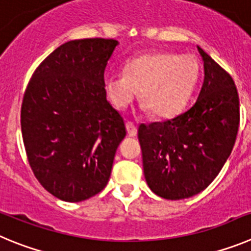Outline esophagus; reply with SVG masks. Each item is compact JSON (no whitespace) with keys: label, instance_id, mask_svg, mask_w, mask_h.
Instances as JSON below:
<instances>
[{"label":"esophagus","instance_id":"1","mask_svg":"<svg viewBox=\"0 0 251 251\" xmlns=\"http://www.w3.org/2000/svg\"><path fill=\"white\" fill-rule=\"evenodd\" d=\"M126 130H127L128 136H131V137L136 136L137 128H136V126L134 125V124L131 123V121H127V123H126Z\"/></svg>","mask_w":251,"mask_h":251}]
</instances>
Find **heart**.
Instances as JSON below:
<instances>
[{"instance_id":"b5f03b06","label":"heart","mask_w":251,"mask_h":251,"mask_svg":"<svg viewBox=\"0 0 251 251\" xmlns=\"http://www.w3.org/2000/svg\"><path fill=\"white\" fill-rule=\"evenodd\" d=\"M125 75L105 77V90L115 107L126 109L140 89L142 110L160 119L179 114L198 83L200 65L191 55L159 51L131 58L124 67Z\"/></svg>"}]
</instances>
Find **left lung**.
Listing matches in <instances>:
<instances>
[{
  "mask_svg": "<svg viewBox=\"0 0 251 251\" xmlns=\"http://www.w3.org/2000/svg\"><path fill=\"white\" fill-rule=\"evenodd\" d=\"M204 83L187 111L162 123L139 126L142 166L152 193L181 200L201 193L231 153L239 130L234 80L204 50Z\"/></svg>",
  "mask_w": 251,
  "mask_h": 251,
  "instance_id": "left-lung-1",
  "label": "left lung"
}]
</instances>
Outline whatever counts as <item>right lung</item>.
<instances>
[{"label":"right lung","instance_id":"right-lung-1","mask_svg":"<svg viewBox=\"0 0 251 251\" xmlns=\"http://www.w3.org/2000/svg\"><path fill=\"white\" fill-rule=\"evenodd\" d=\"M117 45L112 38L61 45L38 65L24 95L27 159L40 184L64 201H83L103 190L126 135L103 80Z\"/></svg>","mask_w":251,"mask_h":251}]
</instances>
